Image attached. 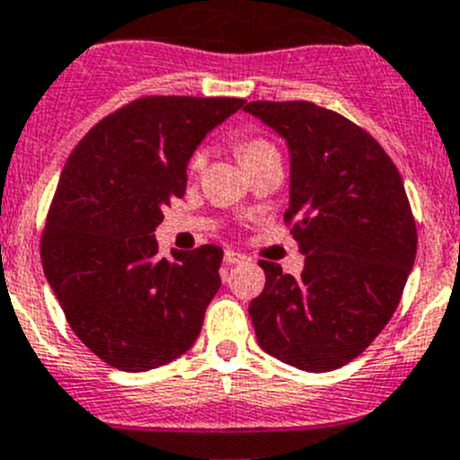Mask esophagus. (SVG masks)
<instances>
[{"label": "esophagus", "mask_w": 460, "mask_h": 460, "mask_svg": "<svg viewBox=\"0 0 460 460\" xmlns=\"http://www.w3.org/2000/svg\"><path fill=\"white\" fill-rule=\"evenodd\" d=\"M244 261H247V256H244V253L231 252V249H226V252H225L226 265H238V262H244Z\"/></svg>", "instance_id": "1"}]
</instances>
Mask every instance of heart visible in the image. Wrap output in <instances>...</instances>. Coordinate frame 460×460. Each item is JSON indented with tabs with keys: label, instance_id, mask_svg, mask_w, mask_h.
Listing matches in <instances>:
<instances>
[{
	"label": "heart",
	"instance_id": "b5f03b06",
	"mask_svg": "<svg viewBox=\"0 0 460 460\" xmlns=\"http://www.w3.org/2000/svg\"><path fill=\"white\" fill-rule=\"evenodd\" d=\"M235 150H238V157H240V162H243V164L252 162V159H256V157H262V155L276 153L274 146H271L270 141H265V139H244V141H240L238 148H235ZM204 159H207V153H204V150H195V153L190 155V159H189V172H190V175H193V172L202 171Z\"/></svg>",
	"mask_w": 460,
	"mask_h": 460
}]
</instances>
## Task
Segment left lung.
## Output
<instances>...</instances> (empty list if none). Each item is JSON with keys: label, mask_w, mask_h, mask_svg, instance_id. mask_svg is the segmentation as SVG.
<instances>
[{"label": "left lung", "mask_w": 460, "mask_h": 460, "mask_svg": "<svg viewBox=\"0 0 460 460\" xmlns=\"http://www.w3.org/2000/svg\"><path fill=\"white\" fill-rule=\"evenodd\" d=\"M244 111L289 148L285 225L305 253L301 276L261 261L265 289L249 303L258 346L301 371L362 355L394 316L418 249L402 177L380 144L307 101H252Z\"/></svg>", "instance_id": "8db88e82"}]
</instances>
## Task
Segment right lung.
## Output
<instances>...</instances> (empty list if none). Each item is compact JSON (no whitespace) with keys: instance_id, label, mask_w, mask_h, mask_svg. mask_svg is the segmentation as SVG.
<instances>
[{"instance_id":"obj_1","label":"right lung","mask_w":460,"mask_h":460,"mask_svg":"<svg viewBox=\"0 0 460 460\" xmlns=\"http://www.w3.org/2000/svg\"><path fill=\"white\" fill-rule=\"evenodd\" d=\"M243 98L144 96L102 119L62 168L40 240L42 270L75 337L130 373L184 355L220 289L222 249L159 258L155 229L184 198L199 141Z\"/></svg>"}]
</instances>
